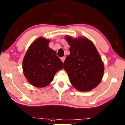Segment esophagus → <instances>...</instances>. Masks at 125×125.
I'll return each mask as SVG.
<instances>
[{"instance_id":"34e87169","label":"esophagus","mask_w":125,"mask_h":125,"mask_svg":"<svg viewBox=\"0 0 125 125\" xmlns=\"http://www.w3.org/2000/svg\"><path fill=\"white\" fill-rule=\"evenodd\" d=\"M65 57H61V61H62L63 62H64V61H65Z\"/></svg>"}]
</instances>
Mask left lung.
I'll list each match as a JSON object with an SVG mask.
<instances>
[{"mask_svg": "<svg viewBox=\"0 0 125 125\" xmlns=\"http://www.w3.org/2000/svg\"><path fill=\"white\" fill-rule=\"evenodd\" d=\"M65 39L70 45V54L66 57L64 64L69 81L79 91H91L103 77L104 65L101 57L88 39H73L69 36Z\"/></svg>", "mask_w": 125, "mask_h": 125, "instance_id": "1", "label": "left lung"}]
</instances>
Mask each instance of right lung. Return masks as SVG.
Segmentation results:
<instances>
[{"mask_svg": "<svg viewBox=\"0 0 125 125\" xmlns=\"http://www.w3.org/2000/svg\"><path fill=\"white\" fill-rule=\"evenodd\" d=\"M50 41L39 38L29 47L23 60V73L34 86L46 87L53 80L58 70L63 68V62L56 52L48 46Z\"/></svg>", "mask_w": 125, "mask_h": 125, "instance_id": "obj_1", "label": "right lung"}]
</instances>
